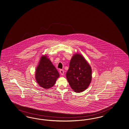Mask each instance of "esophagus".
Returning <instances> with one entry per match:
<instances>
[{
	"label": "esophagus",
	"mask_w": 129,
	"mask_h": 129,
	"mask_svg": "<svg viewBox=\"0 0 129 129\" xmlns=\"http://www.w3.org/2000/svg\"><path fill=\"white\" fill-rule=\"evenodd\" d=\"M60 73L61 75H63L64 74V71L63 70H60Z\"/></svg>",
	"instance_id": "1"
}]
</instances>
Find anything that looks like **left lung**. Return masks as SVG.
Listing matches in <instances>:
<instances>
[{
    "label": "left lung",
    "mask_w": 129,
    "mask_h": 129,
    "mask_svg": "<svg viewBox=\"0 0 129 129\" xmlns=\"http://www.w3.org/2000/svg\"><path fill=\"white\" fill-rule=\"evenodd\" d=\"M66 77L75 92H82L88 88L92 81V68L81 54L77 53L73 55Z\"/></svg>",
    "instance_id": "left-lung-1"
}]
</instances>
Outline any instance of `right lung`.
I'll return each mask as SVG.
<instances>
[{
  "instance_id": "obj_1",
  "label": "right lung",
  "mask_w": 129,
  "mask_h": 129,
  "mask_svg": "<svg viewBox=\"0 0 129 129\" xmlns=\"http://www.w3.org/2000/svg\"><path fill=\"white\" fill-rule=\"evenodd\" d=\"M59 77V73L47 55L41 56L35 73L38 84L44 89H49L55 84Z\"/></svg>"
}]
</instances>
